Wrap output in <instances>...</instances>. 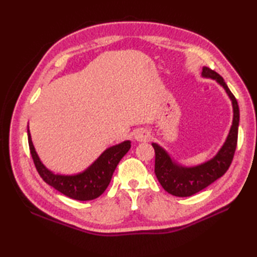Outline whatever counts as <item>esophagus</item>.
I'll use <instances>...</instances> for the list:
<instances>
[{"label": "esophagus", "mask_w": 257, "mask_h": 257, "mask_svg": "<svg viewBox=\"0 0 257 257\" xmlns=\"http://www.w3.org/2000/svg\"><path fill=\"white\" fill-rule=\"evenodd\" d=\"M135 139L137 141H147L150 139V134L145 129H138L135 133Z\"/></svg>", "instance_id": "34e87169"}]
</instances>
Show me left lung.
Segmentation results:
<instances>
[{
    "label": "left lung",
    "instance_id": "left-lung-1",
    "mask_svg": "<svg viewBox=\"0 0 257 257\" xmlns=\"http://www.w3.org/2000/svg\"><path fill=\"white\" fill-rule=\"evenodd\" d=\"M202 76L215 79L230 97L233 106V122L224 145L211 160L195 167L180 166L159 145L152 144L156 152L155 172L158 181L168 193L176 196H191L209 187L230 168L237 145L239 109L236 98L228 89L224 79L214 70L203 67Z\"/></svg>",
    "mask_w": 257,
    "mask_h": 257
}]
</instances>
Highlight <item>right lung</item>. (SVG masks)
<instances>
[{
	"instance_id": "right-lung-1",
	"label": "right lung",
	"mask_w": 257,
	"mask_h": 257,
	"mask_svg": "<svg viewBox=\"0 0 257 257\" xmlns=\"http://www.w3.org/2000/svg\"><path fill=\"white\" fill-rule=\"evenodd\" d=\"M27 137H29L33 161L42 179L64 195L78 201L94 200L105 192L110 183L114 169L132 147L129 140L112 146L103 151L99 158L85 171L73 176H63V174H55L43 165L33 146L29 129H27Z\"/></svg>"
}]
</instances>
